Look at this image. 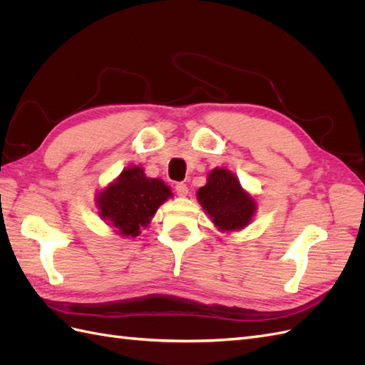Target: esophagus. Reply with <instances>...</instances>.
I'll list each match as a JSON object with an SVG mask.
<instances>
[{
    "instance_id": "esophagus-1",
    "label": "esophagus",
    "mask_w": 365,
    "mask_h": 365,
    "mask_svg": "<svg viewBox=\"0 0 365 365\" xmlns=\"http://www.w3.org/2000/svg\"><path fill=\"white\" fill-rule=\"evenodd\" d=\"M175 192L178 193V196L184 197V196H187V193H189V189H187V185H185V184L178 182V184L175 185Z\"/></svg>"
}]
</instances>
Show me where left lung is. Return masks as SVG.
<instances>
[{
	"label": "left lung",
	"instance_id": "1",
	"mask_svg": "<svg viewBox=\"0 0 365 365\" xmlns=\"http://www.w3.org/2000/svg\"><path fill=\"white\" fill-rule=\"evenodd\" d=\"M205 215L220 233H236L248 227L257 212V202L240 185L237 176L224 168L207 175V184L196 193Z\"/></svg>",
	"mask_w": 365,
	"mask_h": 365
}]
</instances>
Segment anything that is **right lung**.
<instances>
[{"instance_id": "obj_1", "label": "right lung", "mask_w": 365, "mask_h": 365, "mask_svg": "<svg viewBox=\"0 0 365 365\" xmlns=\"http://www.w3.org/2000/svg\"><path fill=\"white\" fill-rule=\"evenodd\" d=\"M173 193L163 180L149 178L141 165H129L96 195L98 216L118 236L137 237Z\"/></svg>"}]
</instances>
